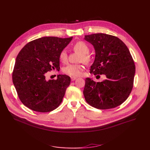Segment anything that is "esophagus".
Segmentation results:
<instances>
[{"label":"esophagus","instance_id":"obj_1","mask_svg":"<svg viewBox=\"0 0 150 150\" xmlns=\"http://www.w3.org/2000/svg\"><path fill=\"white\" fill-rule=\"evenodd\" d=\"M76 77H75V76H72V77H71V80H72V81H74V80H75L76 79Z\"/></svg>","mask_w":150,"mask_h":150}]
</instances>
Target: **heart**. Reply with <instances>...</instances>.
I'll return each instance as SVG.
<instances>
[{"mask_svg":"<svg viewBox=\"0 0 150 150\" xmlns=\"http://www.w3.org/2000/svg\"><path fill=\"white\" fill-rule=\"evenodd\" d=\"M74 49L75 51L79 52L81 53V60L85 62H89L91 59V55L89 54L90 49L89 46L83 41L77 42L74 45ZM61 61L64 62L67 59V53L66 50H62L59 56ZM83 69V66L81 64H70L66 66L63 69V72L65 74L70 76H78L81 74V72Z\"/></svg>","mask_w":150,"mask_h":150,"instance_id":"heart-1","label":"heart"}]
</instances>
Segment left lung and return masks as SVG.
I'll use <instances>...</instances> for the list:
<instances>
[{"mask_svg": "<svg viewBox=\"0 0 150 150\" xmlns=\"http://www.w3.org/2000/svg\"><path fill=\"white\" fill-rule=\"evenodd\" d=\"M84 39L93 45L96 51L90 73L106 76L101 82L86 78L83 91L86 101L100 109L120 105L132 91L136 72L127 46L117 37L104 33L85 35Z\"/></svg>", "mask_w": 150, "mask_h": 150, "instance_id": "obj_1", "label": "left lung"}]
</instances>
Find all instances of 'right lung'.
<instances>
[{"label": "right lung", "instance_id": "obj_1", "mask_svg": "<svg viewBox=\"0 0 150 150\" xmlns=\"http://www.w3.org/2000/svg\"><path fill=\"white\" fill-rule=\"evenodd\" d=\"M72 37H42L27 44L16 59L13 82L22 103L33 111L48 112L61 103L70 78L58 75L57 80L45 74L59 69V53Z\"/></svg>", "mask_w": 150, "mask_h": 150}]
</instances>
